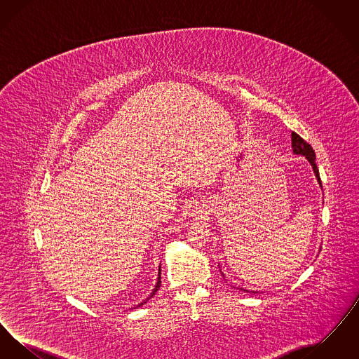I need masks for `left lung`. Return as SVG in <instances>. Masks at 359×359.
Here are the masks:
<instances>
[{"mask_svg":"<svg viewBox=\"0 0 359 359\" xmlns=\"http://www.w3.org/2000/svg\"><path fill=\"white\" fill-rule=\"evenodd\" d=\"M290 138H292L293 154L306 156V158L311 163V165H312V168H313V172H315V175H316V177H318L319 184H322V180H320V176H319V170H318V165H316V163H315L316 156H315V152H313L312 147L308 144L307 141H304L302 137L299 136L296 132H292V133H290ZM246 292H248V290H246ZM255 293H257V292H255Z\"/></svg>","mask_w":359,"mask_h":359,"instance_id":"left-lung-1","label":"left lung"}]
</instances>
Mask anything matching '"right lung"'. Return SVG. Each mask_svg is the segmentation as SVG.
<instances>
[{
    "mask_svg": "<svg viewBox=\"0 0 359 359\" xmlns=\"http://www.w3.org/2000/svg\"><path fill=\"white\" fill-rule=\"evenodd\" d=\"M158 278H160V277H158ZM160 283H161V281H157V285H156V290H154V292L160 288Z\"/></svg>",
    "mask_w": 359,
    "mask_h": 359,
    "instance_id": "obj_1",
    "label": "right lung"
}]
</instances>
